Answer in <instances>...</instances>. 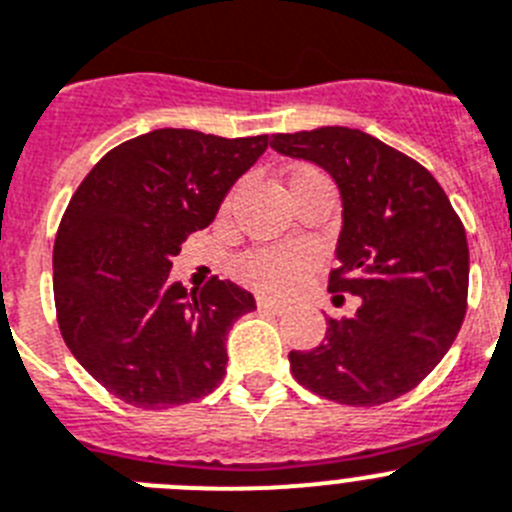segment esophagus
Instances as JSON below:
<instances>
[{"mask_svg": "<svg viewBox=\"0 0 512 512\" xmlns=\"http://www.w3.org/2000/svg\"><path fill=\"white\" fill-rule=\"evenodd\" d=\"M257 308H260V311L273 313V316H280V313L288 311V306H285V303L273 301V298H267V296H257Z\"/></svg>", "mask_w": 512, "mask_h": 512, "instance_id": "34e87169", "label": "esophagus"}]
</instances>
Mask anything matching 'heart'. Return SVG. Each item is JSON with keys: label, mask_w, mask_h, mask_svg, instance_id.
<instances>
[{"label": "heart", "mask_w": 512, "mask_h": 512, "mask_svg": "<svg viewBox=\"0 0 512 512\" xmlns=\"http://www.w3.org/2000/svg\"><path fill=\"white\" fill-rule=\"evenodd\" d=\"M321 176L316 170H298L296 178ZM313 267V257L301 247H262V250L247 252L239 257L237 275L242 283L252 288L270 290V293H285V290L296 288Z\"/></svg>", "instance_id": "1"}]
</instances>
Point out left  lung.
Listing matches in <instances>:
<instances>
[{
    "label": "left lung",
    "mask_w": 512,
    "mask_h": 512,
    "mask_svg": "<svg viewBox=\"0 0 512 512\" xmlns=\"http://www.w3.org/2000/svg\"><path fill=\"white\" fill-rule=\"evenodd\" d=\"M270 147L334 178L342 232L329 290L362 298L352 319L326 321V342L288 354L290 372L344 405L400 398L439 365L467 313L462 219L421 163L362 130L273 135Z\"/></svg>",
    "instance_id": "obj_1"
}]
</instances>
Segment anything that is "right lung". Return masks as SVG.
Masks as SVG:
<instances>
[{
  "mask_svg": "<svg viewBox=\"0 0 512 512\" xmlns=\"http://www.w3.org/2000/svg\"><path fill=\"white\" fill-rule=\"evenodd\" d=\"M267 135L153 130L109 150L73 193L53 247V296L78 365L124 403L160 411L209 395L227 334L255 298L214 278L170 283L188 234L214 222Z\"/></svg>",
  "mask_w": 512,
  "mask_h": 512,
  "instance_id": "right-lung-1",
  "label": "right lung"
}]
</instances>
